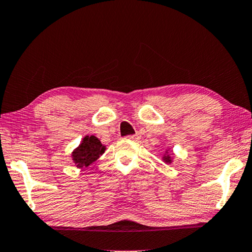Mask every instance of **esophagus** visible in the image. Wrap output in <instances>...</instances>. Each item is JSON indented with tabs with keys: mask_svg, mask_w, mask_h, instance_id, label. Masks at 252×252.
<instances>
[{
	"mask_svg": "<svg viewBox=\"0 0 252 252\" xmlns=\"http://www.w3.org/2000/svg\"><path fill=\"white\" fill-rule=\"evenodd\" d=\"M139 137H141L139 136V134H134V135H129V136H127V138L130 139V141H134V142L138 141Z\"/></svg>",
	"mask_w": 252,
	"mask_h": 252,
	"instance_id": "esophagus-1",
	"label": "esophagus"
}]
</instances>
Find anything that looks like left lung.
Wrapping results in <instances>:
<instances>
[{
	"label": "left lung",
	"mask_w": 252,
	"mask_h": 252,
	"mask_svg": "<svg viewBox=\"0 0 252 252\" xmlns=\"http://www.w3.org/2000/svg\"><path fill=\"white\" fill-rule=\"evenodd\" d=\"M168 151H169V150L165 151L166 154H164L163 158H162V160H163V161L165 162V163H171V162H172V154L169 153Z\"/></svg>",
	"instance_id": "8db88e82"
}]
</instances>
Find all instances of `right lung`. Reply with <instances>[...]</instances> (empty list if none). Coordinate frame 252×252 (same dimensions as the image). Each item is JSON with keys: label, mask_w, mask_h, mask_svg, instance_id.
<instances>
[{"label": "right lung", "mask_w": 252, "mask_h": 252, "mask_svg": "<svg viewBox=\"0 0 252 252\" xmlns=\"http://www.w3.org/2000/svg\"><path fill=\"white\" fill-rule=\"evenodd\" d=\"M106 151V146L101 144L99 138L94 135L87 136L82 139V143L72 152V158L76 168H87L94 161L98 160Z\"/></svg>", "instance_id": "right-lung-1"}]
</instances>
